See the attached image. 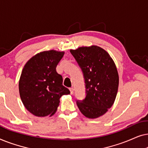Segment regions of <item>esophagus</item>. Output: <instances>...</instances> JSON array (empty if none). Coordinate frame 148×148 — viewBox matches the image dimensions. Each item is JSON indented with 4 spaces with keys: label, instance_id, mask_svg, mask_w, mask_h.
I'll return each mask as SVG.
<instances>
[{
    "label": "esophagus",
    "instance_id": "obj_1",
    "mask_svg": "<svg viewBox=\"0 0 148 148\" xmlns=\"http://www.w3.org/2000/svg\"><path fill=\"white\" fill-rule=\"evenodd\" d=\"M69 90H70V92H71V94H73V88L71 87V88H69Z\"/></svg>",
    "mask_w": 148,
    "mask_h": 148
}]
</instances>
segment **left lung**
I'll list each match as a JSON object with an SVG mask.
<instances>
[{
    "instance_id": "left-lung-1",
    "label": "left lung",
    "mask_w": 148,
    "mask_h": 148,
    "mask_svg": "<svg viewBox=\"0 0 148 148\" xmlns=\"http://www.w3.org/2000/svg\"><path fill=\"white\" fill-rule=\"evenodd\" d=\"M82 71L86 98L77 100L81 112L89 119L104 114L111 108L119 88L116 65L106 50L97 46L71 50Z\"/></svg>"
}]
</instances>
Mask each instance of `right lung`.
<instances>
[{"label":"right lung","mask_w":148,"mask_h":148,"mask_svg":"<svg viewBox=\"0 0 148 148\" xmlns=\"http://www.w3.org/2000/svg\"><path fill=\"white\" fill-rule=\"evenodd\" d=\"M64 54L53 50L40 52L23 69L19 82L20 97L25 108L36 116L53 115L60 97L70 94L56 71Z\"/></svg>","instance_id":"add662e5"}]
</instances>
